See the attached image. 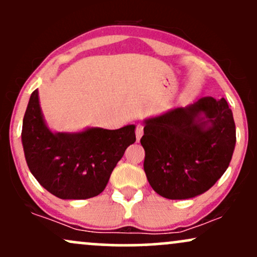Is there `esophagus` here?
<instances>
[{
    "instance_id": "obj_1",
    "label": "esophagus",
    "mask_w": 257,
    "mask_h": 257,
    "mask_svg": "<svg viewBox=\"0 0 257 257\" xmlns=\"http://www.w3.org/2000/svg\"><path fill=\"white\" fill-rule=\"evenodd\" d=\"M135 135H137V140L140 141L141 137H143V135H144L143 125H141V124H138L137 125V129H135Z\"/></svg>"
}]
</instances>
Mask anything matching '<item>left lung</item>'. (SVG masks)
<instances>
[{"label":"left lung","instance_id":"1","mask_svg":"<svg viewBox=\"0 0 257 257\" xmlns=\"http://www.w3.org/2000/svg\"><path fill=\"white\" fill-rule=\"evenodd\" d=\"M144 170L168 199H188L213 187L229 166L235 124L225 99H199L144 120Z\"/></svg>","mask_w":257,"mask_h":257}]
</instances>
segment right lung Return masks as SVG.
Returning <instances> with one entry per match:
<instances>
[{
  "label": "right lung",
  "instance_id": "add662e5",
  "mask_svg": "<svg viewBox=\"0 0 257 257\" xmlns=\"http://www.w3.org/2000/svg\"><path fill=\"white\" fill-rule=\"evenodd\" d=\"M135 140L134 124L114 131L90 126L77 133L52 132L37 89L23 119L22 143L29 169L41 186L61 199H87L101 193Z\"/></svg>",
  "mask_w": 257,
  "mask_h": 257
}]
</instances>
